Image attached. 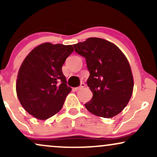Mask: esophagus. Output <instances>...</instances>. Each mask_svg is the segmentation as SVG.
<instances>
[{
  "mask_svg": "<svg viewBox=\"0 0 157 157\" xmlns=\"http://www.w3.org/2000/svg\"><path fill=\"white\" fill-rule=\"evenodd\" d=\"M86 86V85H85V83H83V82H82V83L80 84V86H79V87H77V88H75V91H78V90H81L82 89H83V88Z\"/></svg>",
  "mask_w": 157,
  "mask_h": 157,
  "instance_id": "34e87169",
  "label": "esophagus"
}]
</instances>
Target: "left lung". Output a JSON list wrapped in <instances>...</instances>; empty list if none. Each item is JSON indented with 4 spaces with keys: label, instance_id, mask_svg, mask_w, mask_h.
Wrapping results in <instances>:
<instances>
[{
    "label": "left lung",
    "instance_id": "obj_1",
    "mask_svg": "<svg viewBox=\"0 0 157 157\" xmlns=\"http://www.w3.org/2000/svg\"><path fill=\"white\" fill-rule=\"evenodd\" d=\"M86 58L90 75L87 85L92 99L85 106L97 116L111 118L120 113L130 100L134 80L128 61L116 45L97 37L73 45Z\"/></svg>",
    "mask_w": 157,
    "mask_h": 157
}]
</instances>
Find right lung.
<instances>
[{
	"label": "right lung",
	"mask_w": 157,
	"mask_h": 157,
	"mask_svg": "<svg viewBox=\"0 0 157 157\" xmlns=\"http://www.w3.org/2000/svg\"><path fill=\"white\" fill-rule=\"evenodd\" d=\"M74 51L71 45L45 43L27 55L16 82L18 100L26 111L46 120L60 111L71 88L67 86L62 66Z\"/></svg>",
	"instance_id": "add662e5"
}]
</instances>
